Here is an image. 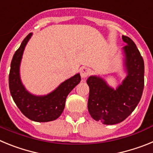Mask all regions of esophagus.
Returning <instances> with one entry per match:
<instances>
[{
    "label": "esophagus",
    "mask_w": 153,
    "mask_h": 153,
    "mask_svg": "<svg viewBox=\"0 0 153 153\" xmlns=\"http://www.w3.org/2000/svg\"><path fill=\"white\" fill-rule=\"evenodd\" d=\"M90 73H91V70H90V69L87 68V67H83L80 69V76L83 79L87 77L90 74Z\"/></svg>",
    "instance_id": "34e87169"
}]
</instances>
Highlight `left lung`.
<instances>
[{"label":"left lung","instance_id":"left-lung-1","mask_svg":"<svg viewBox=\"0 0 153 153\" xmlns=\"http://www.w3.org/2000/svg\"><path fill=\"white\" fill-rule=\"evenodd\" d=\"M126 46L123 47V62L126 76L117 88L109 86L100 76H89L88 110L93 120L106 125L123 122L133 112L144 88V61L136 44L122 36Z\"/></svg>","mask_w":153,"mask_h":153}]
</instances>
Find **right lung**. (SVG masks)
<instances>
[{
  "mask_svg": "<svg viewBox=\"0 0 153 153\" xmlns=\"http://www.w3.org/2000/svg\"><path fill=\"white\" fill-rule=\"evenodd\" d=\"M32 35V33H29L24 38L13 55L9 74V88L13 101L25 117L35 122H50L62 114L67 96L79 84L81 77L79 74H75L47 95L37 96L30 93L21 81L20 67L25 47Z\"/></svg>",
  "mask_w": 153,
  "mask_h": 153,
  "instance_id": "1",
  "label": "right lung"
}]
</instances>
